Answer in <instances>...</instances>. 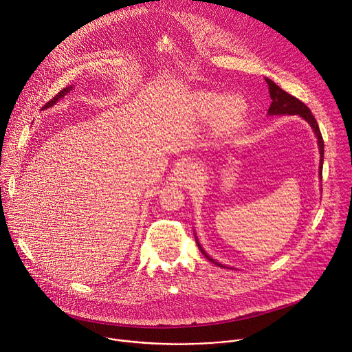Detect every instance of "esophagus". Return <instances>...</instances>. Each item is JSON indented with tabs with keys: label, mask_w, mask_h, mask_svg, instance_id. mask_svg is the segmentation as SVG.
<instances>
[{
	"label": "esophagus",
	"mask_w": 352,
	"mask_h": 352,
	"mask_svg": "<svg viewBox=\"0 0 352 352\" xmlns=\"http://www.w3.org/2000/svg\"><path fill=\"white\" fill-rule=\"evenodd\" d=\"M185 167H186V168H188V166H185Z\"/></svg>",
	"instance_id": "34e87169"
}]
</instances>
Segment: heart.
<instances>
[{"mask_svg": "<svg viewBox=\"0 0 352 352\" xmlns=\"http://www.w3.org/2000/svg\"><path fill=\"white\" fill-rule=\"evenodd\" d=\"M196 114L202 120H212L220 132L238 126L248 114V103L241 94L200 93L195 98Z\"/></svg>", "mask_w": 352, "mask_h": 352, "instance_id": "b5f03b06", "label": "heart"}]
</instances>
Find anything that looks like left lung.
<instances>
[{"label": "left lung", "mask_w": 352, "mask_h": 352, "mask_svg": "<svg viewBox=\"0 0 352 352\" xmlns=\"http://www.w3.org/2000/svg\"><path fill=\"white\" fill-rule=\"evenodd\" d=\"M266 79V83L269 86V93H270V98H272V104L269 107V111H267V116H299L300 118H304L309 125L311 128L314 129L316 138H318V144H319V153H320V163H319V175L322 177V170H323V156H324V143H323V138H322V133H320V129H319V125L315 120V117L312 116L311 110L300 102V100H298L296 97L288 94L287 91H284L280 86H277L272 79L269 78H265ZM196 238V235H195ZM196 243L199 246V249L202 250V254L210 261L213 262L214 265L220 266V267H226L224 265L219 263L217 261H214L213 258H210L204 248L200 246L197 238H196Z\"/></svg>", "instance_id": "8db88e82"}]
</instances>
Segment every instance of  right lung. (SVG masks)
Returning a JSON list of instances; mask_svg holds the SVG:
<instances>
[{
  "label": "right lung",
  "mask_w": 352,
  "mask_h": 352,
  "mask_svg": "<svg viewBox=\"0 0 352 352\" xmlns=\"http://www.w3.org/2000/svg\"><path fill=\"white\" fill-rule=\"evenodd\" d=\"M72 89H74V85H72V86H68V87H65V89H63V90H61V91H60L57 96H54V97H53V100H50L48 103H45V106L43 107V110H44V109H50V107H53V106H54V104L58 102V100H61V98H63L65 94H68V93H69Z\"/></svg>",
  "instance_id": "1"
}]
</instances>
